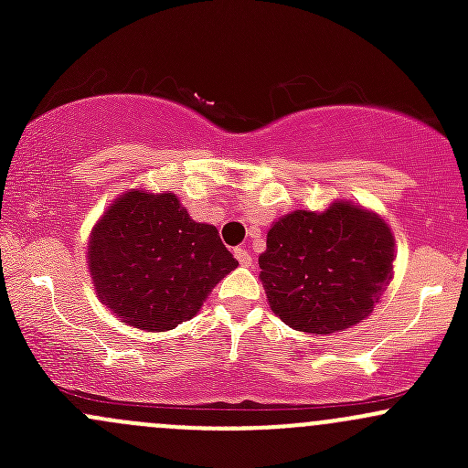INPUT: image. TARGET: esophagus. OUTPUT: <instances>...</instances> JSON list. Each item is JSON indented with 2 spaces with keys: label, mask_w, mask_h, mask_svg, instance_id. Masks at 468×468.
Listing matches in <instances>:
<instances>
[{
  "label": "esophagus",
  "mask_w": 468,
  "mask_h": 468,
  "mask_svg": "<svg viewBox=\"0 0 468 468\" xmlns=\"http://www.w3.org/2000/svg\"><path fill=\"white\" fill-rule=\"evenodd\" d=\"M233 253H235V258H238V262L242 264V267H251V264H253L251 253H249L244 247H238Z\"/></svg>",
  "instance_id": "obj_1"
}]
</instances>
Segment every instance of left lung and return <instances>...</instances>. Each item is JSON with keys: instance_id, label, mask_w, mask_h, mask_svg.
I'll return each mask as SVG.
<instances>
[{"instance_id": "1", "label": "left lung", "mask_w": 468, "mask_h": 468, "mask_svg": "<svg viewBox=\"0 0 468 468\" xmlns=\"http://www.w3.org/2000/svg\"><path fill=\"white\" fill-rule=\"evenodd\" d=\"M258 264L269 305L290 328L339 333L365 319L389 285L394 235L346 201L319 215L296 210L271 226Z\"/></svg>"}]
</instances>
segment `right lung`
<instances>
[{
  "label": "right lung",
  "instance_id": "add662e5",
  "mask_svg": "<svg viewBox=\"0 0 468 468\" xmlns=\"http://www.w3.org/2000/svg\"><path fill=\"white\" fill-rule=\"evenodd\" d=\"M90 273L101 303L140 330H172L238 267L210 224H197L172 192H126L90 235Z\"/></svg>",
  "mask_w": 468,
  "mask_h": 468
}]
</instances>
